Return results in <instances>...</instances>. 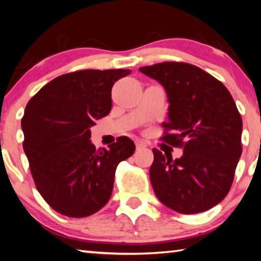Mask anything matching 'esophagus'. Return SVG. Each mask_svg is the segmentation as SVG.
Masks as SVG:
<instances>
[{
    "label": "esophagus",
    "mask_w": 261,
    "mask_h": 261,
    "mask_svg": "<svg viewBox=\"0 0 261 261\" xmlns=\"http://www.w3.org/2000/svg\"><path fill=\"white\" fill-rule=\"evenodd\" d=\"M136 147H137V149L145 148V147H146V144H145L144 141H141V140H137L136 141Z\"/></svg>",
    "instance_id": "1"
}]
</instances>
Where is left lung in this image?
<instances>
[{"mask_svg":"<svg viewBox=\"0 0 261 261\" xmlns=\"http://www.w3.org/2000/svg\"><path fill=\"white\" fill-rule=\"evenodd\" d=\"M165 88L168 122L162 139L183 155L153 148L149 178L163 205L182 214L201 213L224 199L242 154V117L230 92L212 74L182 62L139 68Z\"/></svg>","mask_w":261,"mask_h":261,"instance_id":"obj_1","label":"left lung"}]
</instances>
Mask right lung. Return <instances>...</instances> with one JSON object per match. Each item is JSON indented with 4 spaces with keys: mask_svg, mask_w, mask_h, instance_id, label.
Here are the masks:
<instances>
[{
    "mask_svg": "<svg viewBox=\"0 0 261 261\" xmlns=\"http://www.w3.org/2000/svg\"><path fill=\"white\" fill-rule=\"evenodd\" d=\"M129 69L82 70L53 79L26 105L23 148L35 187L56 212L85 218L100 211L113 192L118 163L134 154L135 143L120 137L96 149L91 127L112 109L115 82Z\"/></svg>",
    "mask_w": 261,
    "mask_h": 261,
    "instance_id": "add662e5",
    "label": "right lung"
}]
</instances>
